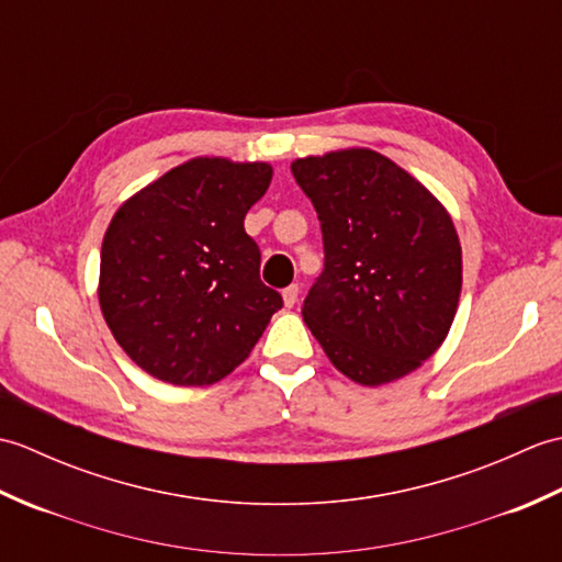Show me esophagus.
<instances>
[{
    "label": "esophagus",
    "mask_w": 562,
    "mask_h": 562,
    "mask_svg": "<svg viewBox=\"0 0 562 562\" xmlns=\"http://www.w3.org/2000/svg\"><path fill=\"white\" fill-rule=\"evenodd\" d=\"M282 300H284V306L292 308L296 300H300V288H296V284H290L288 290H282Z\"/></svg>",
    "instance_id": "esophagus-1"
}]
</instances>
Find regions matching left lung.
<instances>
[{"label":"left lung","instance_id":"obj_1","mask_svg":"<svg viewBox=\"0 0 562 562\" xmlns=\"http://www.w3.org/2000/svg\"><path fill=\"white\" fill-rule=\"evenodd\" d=\"M324 234L302 316L333 367L362 386L411 374L445 342L461 294L449 212L372 149L292 161Z\"/></svg>","mask_w":562,"mask_h":562}]
</instances>
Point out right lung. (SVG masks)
Masks as SVG:
<instances>
[{"label": "right lung", "mask_w": 562, "mask_h": 562, "mask_svg": "<svg viewBox=\"0 0 562 562\" xmlns=\"http://www.w3.org/2000/svg\"><path fill=\"white\" fill-rule=\"evenodd\" d=\"M272 166L198 157L125 200L101 246L99 302L130 360L173 386L241 364L282 308L244 229Z\"/></svg>", "instance_id": "obj_1"}]
</instances>
